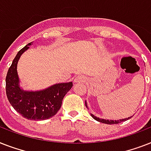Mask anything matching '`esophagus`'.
I'll return each instance as SVG.
<instances>
[{
	"label": "esophagus",
	"mask_w": 151,
	"mask_h": 151,
	"mask_svg": "<svg viewBox=\"0 0 151 151\" xmlns=\"http://www.w3.org/2000/svg\"><path fill=\"white\" fill-rule=\"evenodd\" d=\"M74 81H75V82H85V81H86V78H85V76L80 75L78 76Z\"/></svg>",
	"instance_id": "obj_1"
}]
</instances>
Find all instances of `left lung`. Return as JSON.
Instances as JSON below:
<instances>
[{
  "label": "left lung",
  "mask_w": 151,
  "mask_h": 151,
  "mask_svg": "<svg viewBox=\"0 0 151 151\" xmlns=\"http://www.w3.org/2000/svg\"><path fill=\"white\" fill-rule=\"evenodd\" d=\"M85 106H87V105H86V103H85ZM92 115V117L94 118L95 120H96V121H98V122H102V123H105V124H118V123H120V122H124V121H126V120L129 119L130 117H128V118H125V119H122V120H118V121H109V120H104V119H100V118H99V117H95L94 115Z\"/></svg>",
  "instance_id": "obj_1"
}]
</instances>
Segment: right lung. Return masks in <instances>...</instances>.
Returning <instances> with one entry per match:
<instances>
[{
  "label": "right lung",
  "mask_w": 151,
  "mask_h": 151,
  "mask_svg": "<svg viewBox=\"0 0 151 151\" xmlns=\"http://www.w3.org/2000/svg\"><path fill=\"white\" fill-rule=\"evenodd\" d=\"M30 45V43L28 44ZM26 45L16 55L6 76V95L11 105L25 118L34 121L48 119L61 107L65 95L73 83H61L39 92H26L19 88L17 63L21 55L29 48Z\"/></svg>",
  "instance_id": "right-lung-1"
}]
</instances>
